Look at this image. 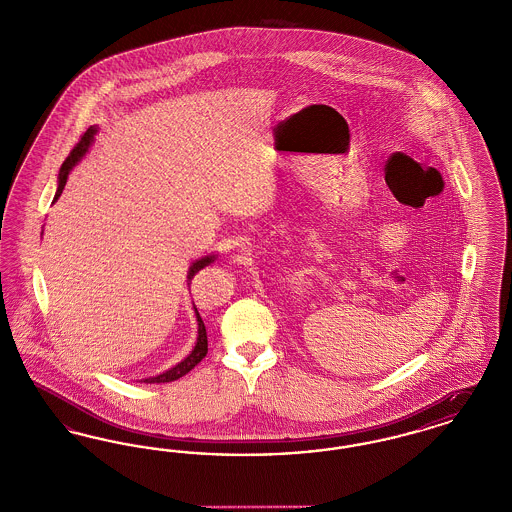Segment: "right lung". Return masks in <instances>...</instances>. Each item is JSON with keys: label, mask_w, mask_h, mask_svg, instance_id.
<instances>
[{"label": "right lung", "mask_w": 512, "mask_h": 512, "mask_svg": "<svg viewBox=\"0 0 512 512\" xmlns=\"http://www.w3.org/2000/svg\"><path fill=\"white\" fill-rule=\"evenodd\" d=\"M96 132H98V126H90V128L82 134L80 142L73 147V151L69 153V157L65 159V163L61 165V171H59V186H57V192H55V199H53V201H57V197L63 194V188H65V184H67L69 172L73 171L74 165L86 155V151L90 149L92 142H94ZM213 261H215V255H207V257H201L199 261L192 263V267L188 270V288H190V282H192V278H194L195 274H197L201 268L209 267ZM194 311L195 318H197V341H195V347L192 349V353H190L182 363L172 366L171 370H167V372H163V374H159V376H153V378H146V380H144L146 384L174 382V380L182 378L184 374H188V372H190L197 363H201V359L207 355V330H205V324H203V320L199 317V313H197L195 307Z\"/></svg>", "instance_id": "right-lung-1"}]
</instances>
